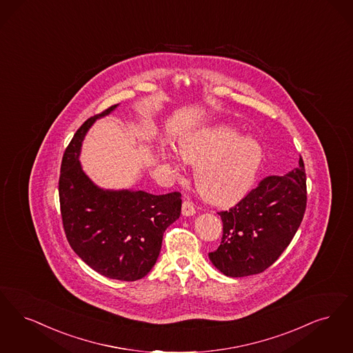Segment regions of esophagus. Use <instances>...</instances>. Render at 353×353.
Segmentation results:
<instances>
[{
	"label": "esophagus",
	"mask_w": 353,
	"mask_h": 353,
	"mask_svg": "<svg viewBox=\"0 0 353 353\" xmlns=\"http://www.w3.org/2000/svg\"><path fill=\"white\" fill-rule=\"evenodd\" d=\"M182 215H195V207H194L192 201H190V200H184L183 204H182Z\"/></svg>",
	"instance_id": "esophagus-1"
}]
</instances>
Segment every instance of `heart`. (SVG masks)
<instances>
[{
  "label": "heart",
  "mask_w": 353,
  "mask_h": 353,
  "mask_svg": "<svg viewBox=\"0 0 353 353\" xmlns=\"http://www.w3.org/2000/svg\"><path fill=\"white\" fill-rule=\"evenodd\" d=\"M230 123L198 129L179 142V154L196 165L195 184L203 199L215 205H232L243 199L262 165L260 142ZM171 161L172 157H168Z\"/></svg>",
  "instance_id": "heart-1"
}]
</instances>
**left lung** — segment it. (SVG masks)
Segmentation results:
<instances>
[{
    "mask_svg": "<svg viewBox=\"0 0 353 353\" xmlns=\"http://www.w3.org/2000/svg\"><path fill=\"white\" fill-rule=\"evenodd\" d=\"M303 159L286 175H270L228 211L217 212L223 237L210 260L223 274H259L292 243L306 211Z\"/></svg>",
    "mask_w": 353,
    "mask_h": 353,
    "instance_id": "8db88e82",
    "label": "left lung"
}]
</instances>
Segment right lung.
Instances as JSON below:
<instances>
[{
	"mask_svg": "<svg viewBox=\"0 0 353 353\" xmlns=\"http://www.w3.org/2000/svg\"><path fill=\"white\" fill-rule=\"evenodd\" d=\"M110 108L88 119L61 159L59 201L65 237L77 256L101 276L137 281L146 276L162 248L166 228L181 216V192L103 190L81 169V142L92 123Z\"/></svg>",
	"mask_w": 353,
	"mask_h": 353,
	"instance_id": "1",
	"label": "right lung"
}]
</instances>
